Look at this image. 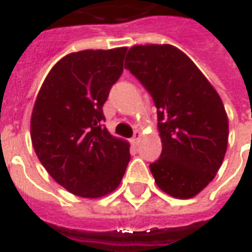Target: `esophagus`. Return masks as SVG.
I'll return each instance as SVG.
<instances>
[{"label": "esophagus", "instance_id": "1", "mask_svg": "<svg viewBox=\"0 0 252 252\" xmlns=\"http://www.w3.org/2000/svg\"><path fill=\"white\" fill-rule=\"evenodd\" d=\"M141 139V133L140 131H134V134H133V139H131V141H133V144H137L139 141H140Z\"/></svg>", "mask_w": 252, "mask_h": 252}]
</instances>
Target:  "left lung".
I'll return each instance as SVG.
<instances>
[{
  "label": "left lung",
  "mask_w": 252,
  "mask_h": 252,
  "mask_svg": "<svg viewBox=\"0 0 252 252\" xmlns=\"http://www.w3.org/2000/svg\"><path fill=\"white\" fill-rule=\"evenodd\" d=\"M125 68L150 92L162 151L150 165L157 187L177 199L196 196L216 177L228 143V119L218 91L171 44H136Z\"/></svg>",
  "instance_id": "8db88e82"
}]
</instances>
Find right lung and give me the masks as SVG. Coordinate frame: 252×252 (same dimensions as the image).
<instances>
[{
  "label": "right lung",
  "mask_w": 252,
  "mask_h": 252,
  "mask_svg": "<svg viewBox=\"0 0 252 252\" xmlns=\"http://www.w3.org/2000/svg\"><path fill=\"white\" fill-rule=\"evenodd\" d=\"M127 47L64 56L44 78L31 118L34 153L52 178L81 198L119 187L130 144L102 125V106L123 71Z\"/></svg>",
  "instance_id": "right-lung-1"
}]
</instances>
